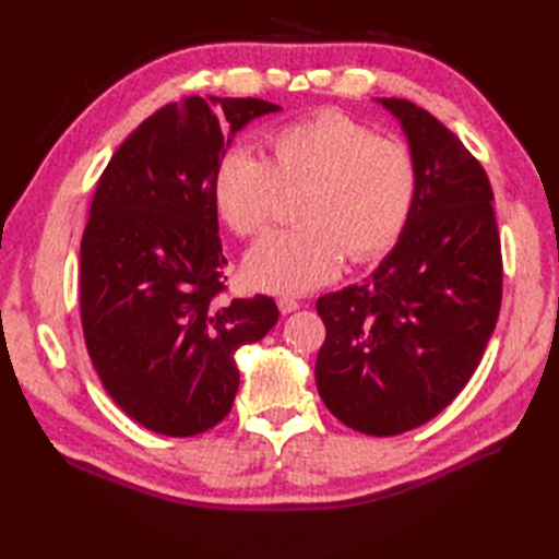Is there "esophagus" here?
<instances>
[{
  "label": "esophagus",
  "instance_id": "obj_1",
  "mask_svg": "<svg viewBox=\"0 0 559 559\" xmlns=\"http://www.w3.org/2000/svg\"><path fill=\"white\" fill-rule=\"evenodd\" d=\"M278 310H281V314H290L295 310H300V302L293 298H278Z\"/></svg>",
  "mask_w": 559,
  "mask_h": 559
}]
</instances>
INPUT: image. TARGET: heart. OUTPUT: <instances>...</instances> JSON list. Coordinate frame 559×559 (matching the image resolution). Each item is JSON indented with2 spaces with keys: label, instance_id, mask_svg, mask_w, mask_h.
<instances>
[{
  "label": "heart",
  "instance_id": "b5f03b06",
  "mask_svg": "<svg viewBox=\"0 0 559 559\" xmlns=\"http://www.w3.org/2000/svg\"><path fill=\"white\" fill-rule=\"evenodd\" d=\"M266 158L233 148L216 163L211 197L240 237L264 233L278 192H300V228L278 230L247 254L254 288L300 295L353 264L386 254L406 230L418 197V165L399 139L377 136L341 112H317L266 134Z\"/></svg>",
  "mask_w": 559,
  "mask_h": 559
}]
</instances>
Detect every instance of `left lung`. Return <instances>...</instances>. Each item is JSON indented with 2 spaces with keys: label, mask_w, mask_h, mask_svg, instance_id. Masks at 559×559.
<instances>
[{
  "label": "left lung",
  "mask_w": 559,
  "mask_h": 559,
  "mask_svg": "<svg viewBox=\"0 0 559 559\" xmlns=\"http://www.w3.org/2000/svg\"><path fill=\"white\" fill-rule=\"evenodd\" d=\"M418 165L406 230L360 286L317 300L326 326L319 396L353 430L391 437L432 420L476 372L502 305L492 187L454 132L403 98H377Z\"/></svg>",
  "instance_id": "8db88e82"
}]
</instances>
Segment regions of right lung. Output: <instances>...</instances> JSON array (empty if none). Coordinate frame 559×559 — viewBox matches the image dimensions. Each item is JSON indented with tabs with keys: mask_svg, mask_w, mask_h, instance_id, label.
Returning a JSON list of instances; mask_svg holds the SVG:
<instances>
[{
	"mask_svg": "<svg viewBox=\"0 0 559 559\" xmlns=\"http://www.w3.org/2000/svg\"><path fill=\"white\" fill-rule=\"evenodd\" d=\"M189 96L153 112L103 170L81 237V326L110 399L146 430L192 437L230 413L237 348L278 322L266 295L223 300L211 177L235 132L278 112Z\"/></svg>",
	"mask_w": 559,
	"mask_h": 559,
	"instance_id": "right-lung-1",
	"label": "right lung"
}]
</instances>
